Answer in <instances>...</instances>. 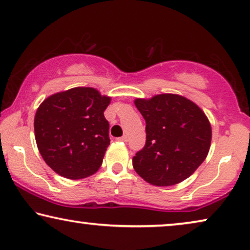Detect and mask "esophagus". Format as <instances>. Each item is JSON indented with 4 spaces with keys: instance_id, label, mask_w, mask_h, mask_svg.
<instances>
[{
    "instance_id": "obj_1",
    "label": "esophagus",
    "mask_w": 250,
    "mask_h": 250,
    "mask_svg": "<svg viewBox=\"0 0 250 250\" xmlns=\"http://www.w3.org/2000/svg\"><path fill=\"white\" fill-rule=\"evenodd\" d=\"M118 140L119 142H128V137H126L125 135V136H122V137H120V138H118Z\"/></svg>"
}]
</instances>
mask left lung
Segmentation results:
<instances>
[{
    "mask_svg": "<svg viewBox=\"0 0 250 250\" xmlns=\"http://www.w3.org/2000/svg\"><path fill=\"white\" fill-rule=\"evenodd\" d=\"M146 121V144L132 159L135 171L154 186L177 185L205 161L212 128L202 108L175 94L135 101Z\"/></svg>",
    "mask_w": 250,
    "mask_h": 250,
    "instance_id": "8db88e82",
    "label": "left lung"
}]
</instances>
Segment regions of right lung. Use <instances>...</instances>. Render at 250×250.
<instances>
[{
    "mask_svg": "<svg viewBox=\"0 0 250 250\" xmlns=\"http://www.w3.org/2000/svg\"><path fill=\"white\" fill-rule=\"evenodd\" d=\"M111 97L76 87L47 97L37 108L35 138L42 157L61 177L78 180L101 167L110 145L104 117Z\"/></svg>",
    "mask_w": 250,
    "mask_h": 250,
    "instance_id": "obj_1",
    "label": "right lung"
}]
</instances>
